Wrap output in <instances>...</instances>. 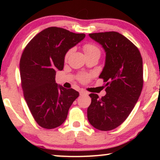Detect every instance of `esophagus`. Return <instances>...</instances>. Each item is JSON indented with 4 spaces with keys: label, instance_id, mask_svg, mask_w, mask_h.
<instances>
[{
    "label": "esophagus",
    "instance_id": "1",
    "mask_svg": "<svg viewBox=\"0 0 160 160\" xmlns=\"http://www.w3.org/2000/svg\"><path fill=\"white\" fill-rule=\"evenodd\" d=\"M80 95H88V92L84 89H81L80 90Z\"/></svg>",
    "mask_w": 160,
    "mask_h": 160
}]
</instances>
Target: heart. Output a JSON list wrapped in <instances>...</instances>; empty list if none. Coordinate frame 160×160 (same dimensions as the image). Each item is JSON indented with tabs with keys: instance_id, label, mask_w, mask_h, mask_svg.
Returning a JSON list of instances; mask_svg holds the SVG:
<instances>
[{
	"instance_id": "b5f03b06",
	"label": "heart",
	"mask_w": 160,
	"mask_h": 160,
	"mask_svg": "<svg viewBox=\"0 0 160 160\" xmlns=\"http://www.w3.org/2000/svg\"><path fill=\"white\" fill-rule=\"evenodd\" d=\"M83 50H84L85 54H92V53H95V52H100V49H98V47L97 46H95L93 43H85V44L83 46ZM71 49L68 50L67 52V53L65 54V58L67 59L68 57L69 56V54H71ZM92 77V74H89V73H81L78 76V80L80 82L82 83H87L88 81Z\"/></svg>"
}]
</instances>
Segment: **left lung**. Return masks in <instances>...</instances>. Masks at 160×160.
<instances>
[{
    "label": "left lung",
    "mask_w": 160,
    "mask_h": 160,
    "mask_svg": "<svg viewBox=\"0 0 160 160\" xmlns=\"http://www.w3.org/2000/svg\"><path fill=\"white\" fill-rule=\"evenodd\" d=\"M106 53V64L99 76L106 95L100 98L91 93L87 118L102 131L117 128L125 121L141 95L143 85V60L136 46L117 32L89 34Z\"/></svg>",
    "instance_id": "left-lung-1"
}]
</instances>
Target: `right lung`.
<instances>
[{
    "instance_id": "add662e5",
    "label": "right lung",
    "mask_w": 160,
    "mask_h": 160,
    "mask_svg": "<svg viewBox=\"0 0 160 160\" xmlns=\"http://www.w3.org/2000/svg\"><path fill=\"white\" fill-rule=\"evenodd\" d=\"M85 37L64 28L50 27L32 38L20 58L21 86L35 121L41 128L54 129L66 119L79 93L55 82L57 70L62 71L66 52Z\"/></svg>"
}]
</instances>
